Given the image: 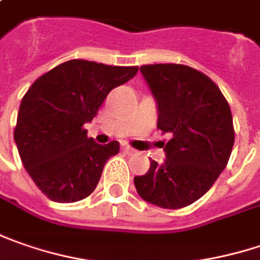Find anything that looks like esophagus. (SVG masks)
<instances>
[{"label":"esophagus","instance_id":"34e87169","mask_svg":"<svg viewBox=\"0 0 260 260\" xmlns=\"http://www.w3.org/2000/svg\"><path fill=\"white\" fill-rule=\"evenodd\" d=\"M122 151L125 152V154H134L135 150H134V148H131L129 145H122Z\"/></svg>","mask_w":260,"mask_h":260}]
</instances>
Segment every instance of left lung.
Instances as JSON below:
<instances>
[{"mask_svg": "<svg viewBox=\"0 0 260 260\" xmlns=\"http://www.w3.org/2000/svg\"><path fill=\"white\" fill-rule=\"evenodd\" d=\"M140 71L157 100V128L172 138L164 147L166 161L151 160L134 183L144 201L183 208L204 197L229 163L234 145L230 105L218 85L192 67L154 63Z\"/></svg>", "mask_w": 260, "mask_h": 260, "instance_id": "8db88e82", "label": "left lung"}]
</instances>
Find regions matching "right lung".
<instances>
[{
    "label": "right lung",
    "instance_id": "right-lung-1",
    "mask_svg": "<svg viewBox=\"0 0 260 260\" xmlns=\"http://www.w3.org/2000/svg\"><path fill=\"white\" fill-rule=\"evenodd\" d=\"M138 67L71 59L30 85L18 109L14 141L35 185L53 202L87 198L100 180L119 142L100 145L87 137L110 90L129 81Z\"/></svg>",
    "mask_w": 260,
    "mask_h": 260
}]
</instances>
